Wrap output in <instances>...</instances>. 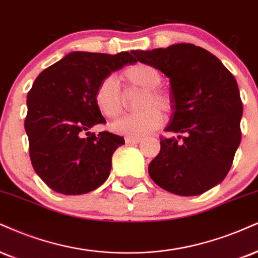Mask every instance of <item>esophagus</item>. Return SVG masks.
Listing matches in <instances>:
<instances>
[{
  "instance_id": "34e87169",
  "label": "esophagus",
  "mask_w": 258,
  "mask_h": 258,
  "mask_svg": "<svg viewBox=\"0 0 258 258\" xmlns=\"http://www.w3.org/2000/svg\"><path fill=\"white\" fill-rule=\"evenodd\" d=\"M125 142L127 144H138L142 142V138H132V137H125Z\"/></svg>"
}]
</instances>
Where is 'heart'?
Wrapping results in <instances>:
<instances>
[{
    "instance_id": "b5f03b06",
    "label": "heart",
    "mask_w": 258,
    "mask_h": 258,
    "mask_svg": "<svg viewBox=\"0 0 258 258\" xmlns=\"http://www.w3.org/2000/svg\"><path fill=\"white\" fill-rule=\"evenodd\" d=\"M121 78L128 86L145 90L141 101L143 110L116 120L111 125V130L126 137H145L162 125L163 115L160 110L167 113L172 108L169 94L156 89L162 83V76L150 64L137 63L126 68ZM95 103L98 110L109 119L122 113L123 96L115 78L107 77L98 84L95 91Z\"/></svg>"
}]
</instances>
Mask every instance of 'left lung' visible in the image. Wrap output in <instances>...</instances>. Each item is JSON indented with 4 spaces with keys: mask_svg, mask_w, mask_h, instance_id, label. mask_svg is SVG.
Wrapping results in <instances>:
<instances>
[{
    "mask_svg": "<svg viewBox=\"0 0 258 258\" xmlns=\"http://www.w3.org/2000/svg\"><path fill=\"white\" fill-rule=\"evenodd\" d=\"M169 78L172 115L149 175L163 190L198 196L227 175L240 144L243 103L237 80L215 55L188 43L135 50Z\"/></svg>",
    "mask_w": 258,
    "mask_h": 258,
    "instance_id": "1",
    "label": "left lung"
}]
</instances>
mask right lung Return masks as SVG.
I'll return each instance as SVG.
<instances>
[{
  "label": "right lung",
  "mask_w": 258,
  "mask_h": 258,
  "mask_svg": "<svg viewBox=\"0 0 258 258\" xmlns=\"http://www.w3.org/2000/svg\"><path fill=\"white\" fill-rule=\"evenodd\" d=\"M133 55L72 51L36 78L27 94L25 131L33 169L51 190L88 194L109 176L111 156L125 139L107 131L90 132L105 122L95 91L109 74L136 63Z\"/></svg>",
  "instance_id": "right-lung-1"
}]
</instances>
